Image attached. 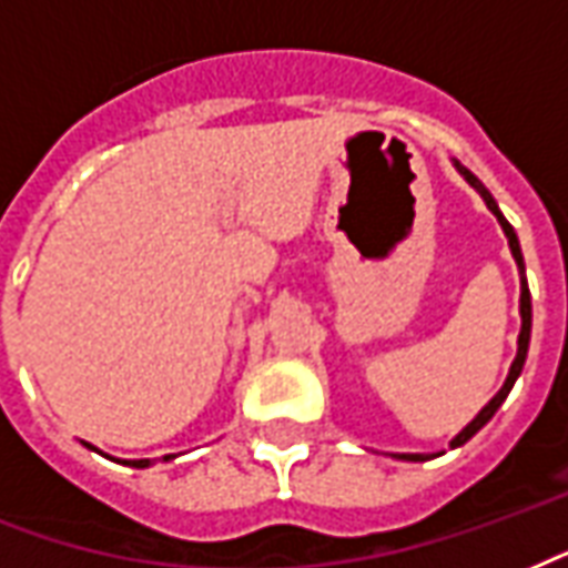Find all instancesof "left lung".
<instances>
[{"instance_id":"obj_1","label":"left lung","mask_w":568,"mask_h":568,"mask_svg":"<svg viewBox=\"0 0 568 568\" xmlns=\"http://www.w3.org/2000/svg\"><path fill=\"white\" fill-rule=\"evenodd\" d=\"M455 168H457V174H460V178H464L466 183H469V186L476 189L478 195H481V201H485V204H487V210H490V213L497 216L499 229H503V234H506V237H508V250H511V258H515V264H518V273H520V334H518V355H515V361H511V367H508V376H506V382H503V388H499L497 394H494V397H490V400H487L485 406H481V413H478L476 418L466 424L464 430H460V434H457L455 439L448 443V445H452V448L469 443V439H473V436H476L478 430H481V427H485V424L490 422V418H494V413H497L499 406H503V400H506V397H508V390L515 388V382H518L520 369H524V361H527V348H530V327H532L530 288H527V271H524V255H520L518 234H515V229L508 225V220H506V216H503V210H499V204H497V201H494V195H490V192H487V189H485V183H481V180H478L476 174L469 171V168L460 165L457 159H455ZM439 455H443V452H436V455H390V457H397V460H415V464H418V460H430V457H439Z\"/></svg>"}]
</instances>
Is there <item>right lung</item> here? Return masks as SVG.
Here are the masks:
<instances>
[{
    "label": "right lung",
    "mask_w": 568,
    "mask_h": 568,
    "mask_svg": "<svg viewBox=\"0 0 568 568\" xmlns=\"http://www.w3.org/2000/svg\"><path fill=\"white\" fill-rule=\"evenodd\" d=\"M83 445H87V448H92V452H99L95 445H90V443H83ZM104 457H108V455H104ZM174 457H178V455H165V460H174ZM120 464L134 466V469H146V466H150V457H141V460H120Z\"/></svg>",
    "instance_id": "add662e5"
}]
</instances>
